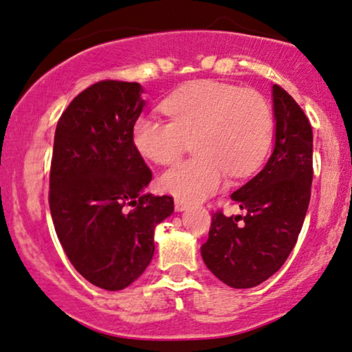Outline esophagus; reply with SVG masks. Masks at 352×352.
<instances>
[{
    "mask_svg": "<svg viewBox=\"0 0 352 352\" xmlns=\"http://www.w3.org/2000/svg\"><path fill=\"white\" fill-rule=\"evenodd\" d=\"M187 208H188V203L184 201V200H179V198H177V200H175V211H185Z\"/></svg>",
    "mask_w": 352,
    "mask_h": 352,
    "instance_id": "34e87169",
    "label": "esophagus"
}]
</instances>
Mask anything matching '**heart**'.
Segmentation results:
<instances>
[{
    "mask_svg": "<svg viewBox=\"0 0 352 352\" xmlns=\"http://www.w3.org/2000/svg\"><path fill=\"white\" fill-rule=\"evenodd\" d=\"M160 108L168 122L139 118L133 142L142 157L168 165L193 141L197 157L168 168L159 180L160 190L179 200H205L223 187L226 173L249 175L267 155L274 116L261 93L193 82L168 96Z\"/></svg>",
    "mask_w": 352,
    "mask_h": 352,
    "instance_id": "1",
    "label": "heart"
}]
</instances>
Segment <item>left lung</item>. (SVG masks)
I'll return each instance as SVG.
<instances>
[{
  "mask_svg": "<svg viewBox=\"0 0 352 352\" xmlns=\"http://www.w3.org/2000/svg\"><path fill=\"white\" fill-rule=\"evenodd\" d=\"M275 144L264 168L231 195L244 217L211 218L201 245L206 267L232 289H252L287 261L302 231L311 195L313 131L297 101L272 87Z\"/></svg>",
  "mask_w": 352,
  "mask_h": 352,
  "instance_id": "8db88e82",
  "label": "left lung"
}]
</instances>
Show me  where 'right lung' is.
I'll use <instances>...</instances> for the list:
<instances>
[{
    "instance_id": "add662e5",
    "label": "right lung",
    "mask_w": 352,
    "mask_h": 352,
    "mask_svg": "<svg viewBox=\"0 0 352 352\" xmlns=\"http://www.w3.org/2000/svg\"><path fill=\"white\" fill-rule=\"evenodd\" d=\"M139 83L103 80L62 113L54 138L49 206L72 265L93 285L122 290L151 264L154 231L173 198L146 193L152 180L133 142Z\"/></svg>"
}]
</instances>
